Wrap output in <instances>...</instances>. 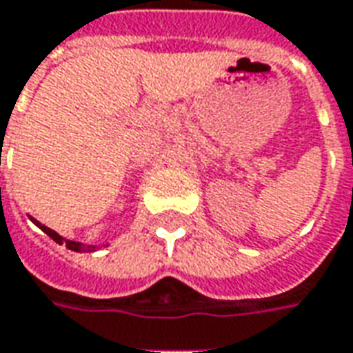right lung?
Here are the masks:
<instances>
[{
    "instance_id": "right-lung-1",
    "label": "right lung",
    "mask_w": 353,
    "mask_h": 353,
    "mask_svg": "<svg viewBox=\"0 0 353 353\" xmlns=\"http://www.w3.org/2000/svg\"><path fill=\"white\" fill-rule=\"evenodd\" d=\"M30 219L34 221V223H36V225H38L39 229H41V231H43V233H46V235L51 236V239H53L55 243H59V245H66V248H70V250H74V252H95V250H97V246H95V245H83V243L68 241V239H65V236L59 235L57 231L49 229L48 225H41L38 219H34V218H30Z\"/></svg>"
}]
</instances>
